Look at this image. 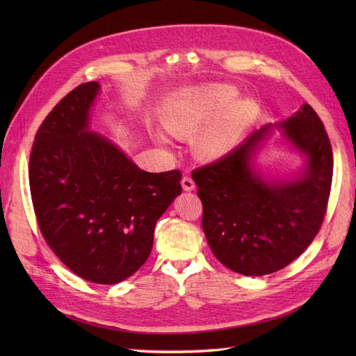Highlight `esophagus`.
Here are the masks:
<instances>
[{
    "label": "esophagus",
    "mask_w": 356,
    "mask_h": 356,
    "mask_svg": "<svg viewBox=\"0 0 356 356\" xmlns=\"http://www.w3.org/2000/svg\"><path fill=\"white\" fill-rule=\"evenodd\" d=\"M181 184H182V188H184L186 191H191V190H195V187H196L195 181H193V178H191V177H188V175L182 177V179H181Z\"/></svg>",
    "instance_id": "1"
}]
</instances>
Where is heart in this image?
<instances>
[{
	"instance_id": "b5f03b06",
	"label": "heart",
	"mask_w": 356,
	"mask_h": 356,
	"mask_svg": "<svg viewBox=\"0 0 356 356\" xmlns=\"http://www.w3.org/2000/svg\"><path fill=\"white\" fill-rule=\"evenodd\" d=\"M238 98L239 90L227 84L191 90L170 108L166 129L179 138L196 136L218 118L197 143L202 156L218 157L229 152L260 111L254 101Z\"/></svg>"
}]
</instances>
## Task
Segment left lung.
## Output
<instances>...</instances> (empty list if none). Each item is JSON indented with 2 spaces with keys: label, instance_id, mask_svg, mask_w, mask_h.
Masks as SVG:
<instances>
[{
  "label": "left lung",
  "instance_id": "1",
  "mask_svg": "<svg viewBox=\"0 0 356 356\" xmlns=\"http://www.w3.org/2000/svg\"><path fill=\"white\" fill-rule=\"evenodd\" d=\"M276 127L306 154V169L297 179L267 182L252 170L251 156L272 124L191 174L211 251L225 267L245 276L273 273L294 261L315 239L328 207L332 149L319 115L305 104Z\"/></svg>",
  "mask_w": 356,
  "mask_h": 356
}]
</instances>
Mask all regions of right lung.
I'll return each instance as SVG.
<instances>
[{
    "label": "right lung",
    "mask_w": 356,
    "mask_h": 356,
    "mask_svg": "<svg viewBox=\"0 0 356 356\" xmlns=\"http://www.w3.org/2000/svg\"><path fill=\"white\" fill-rule=\"evenodd\" d=\"M99 84H80L41 123L29 159V188L50 250L86 281L113 285L149 257L157 220L181 195L178 169H139L111 141L89 132Z\"/></svg>",
    "instance_id": "obj_1"
}]
</instances>
